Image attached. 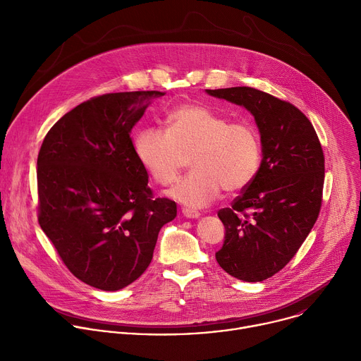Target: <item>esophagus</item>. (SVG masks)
<instances>
[{
    "label": "esophagus",
    "mask_w": 361,
    "mask_h": 361,
    "mask_svg": "<svg viewBox=\"0 0 361 361\" xmlns=\"http://www.w3.org/2000/svg\"><path fill=\"white\" fill-rule=\"evenodd\" d=\"M183 214H184V217H187V219H198V217L201 216L198 212L191 210V209H183Z\"/></svg>",
    "instance_id": "34e87169"
}]
</instances>
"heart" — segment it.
<instances>
[{
    "label": "heart",
    "mask_w": 361,
    "mask_h": 361,
    "mask_svg": "<svg viewBox=\"0 0 361 361\" xmlns=\"http://www.w3.org/2000/svg\"><path fill=\"white\" fill-rule=\"evenodd\" d=\"M167 128H141L134 152L151 178L169 185L191 159L194 169L170 195L188 207H204L221 190L237 192L251 184L260 169L262 145L247 121H230L202 104H183L166 118Z\"/></svg>",
    "instance_id": "heart-1"
}]
</instances>
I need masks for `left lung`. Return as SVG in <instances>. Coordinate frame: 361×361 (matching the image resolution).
<instances>
[{
  "mask_svg": "<svg viewBox=\"0 0 361 361\" xmlns=\"http://www.w3.org/2000/svg\"><path fill=\"white\" fill-rule=\"evenodd\" d=\"M207 92L245 107L262 135L257 176L219 212L226 235L216 259L238 280L263 281L288 264L317 221L324 152L310 120L288 101L251 87Z\"/></svg>",
  "mask_w": 361,
  "mask_h": 361,
  "instance_id": "obj_1",
  "label": "left lung"
}]
</instances>
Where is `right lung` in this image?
Here are the masks:
<instances>
[{"label": "right lung", "instance_id": "1", "mask_svg": "<svg viewBox=\"0 0 361 361\" xmlns=\"http://www.w3.org/2000/svg\"><path fill=\"white\" fill-rule=\"evenodd\" d=\"M161 91L90 98L47 133L37 159L38 223L82 283L117 291L152 260L160 228L177 216L154 198L130 137Z\"/></svg>", "mask_w": 361, "mask_h": 361}]
</instances>
